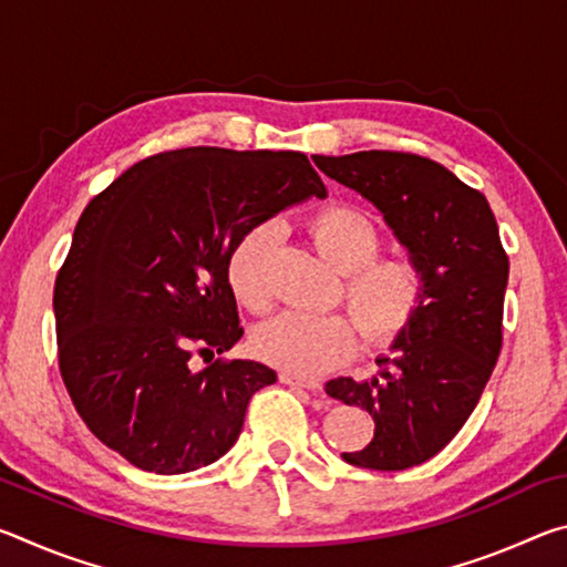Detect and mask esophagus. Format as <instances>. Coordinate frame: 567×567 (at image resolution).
<instances>
[{"instance_id": "1", "label": "esophagus", "mask_w": 567, "mask_h": 567, "mask_svg": "<svg viewBox=\"0 0 567 567\" xmlns=\"http://www.w3.org/2000/svg\"><path fill=\"white\" fill-rule=\"evenodd\" d=\"M280 382L285 385H295V388H305V390H320V380H312V378H300V375H292V372H280Z\"/></svg>"}]
</instances>
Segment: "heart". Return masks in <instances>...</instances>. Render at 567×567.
<instances>
[{
    "mask_svg": "<svg viewBox=\"0 0 567 567\" xmlns=\"http://www.w3.org/2000/svg\"><path fill=\"white\" fill-rule=\"evenodd\" d=\"M315 247L344 272L342 300L372 348H388L412 330L427 300V272L420 257L382 255L375 219L358 207L328 205L307 223ZM280 223L260 219L237 237L227 255L229 290L249 312H265L272 302L270 262L280 243ZM358 332L344 315L285 312L255 332V354L292 375H324L348 362Z\"/></svg>",
    "mask_w": 567,
    "mask_h": 567,
    "instance_id": "heart-1",
    "label": "heart"
}]
</instances>
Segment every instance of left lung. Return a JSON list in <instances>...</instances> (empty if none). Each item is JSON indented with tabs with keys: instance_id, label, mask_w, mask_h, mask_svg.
Returning <instances> with one entry per match:
<instances>
[{
	"instance_id": "obj_1",
	"label": "left lung",
	"mask_w": 567,
	"mask_h": 567,
	"mask_svg": "<svg viewBox=\"0 0 567 567\" xmlns=\"http://www.w3.org/2000/svg\"><path fill=\"white\" fill-rule=\"evenodd\" d=\"M340 185L368 197L427 272V300L412 330L378 360L380 378H338L330 398L368 410L375 435L344 463L408 470L437 455L473 415L503 348L511 260L483 192L437 162L370 150L318 157Z\"/></svg>"
}]
</instances>
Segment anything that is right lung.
Segmentation results:
<instances>
[{
    "label": "right lung",
    "mask_w": 567,
    "mask_h": 567,
    "mask_svg": "<svg viewBox=\"0 0 567 567\" xmlns=\"http://www.w3.org/2000/svg\"><path fill=\"white\" fill-rule=\"evenodd\" d=\"M324 185L300 152L187 147L100 192L54 282L56 360L92 435L134 467L189 473L223 457L249 398L277 380L225 360L243 338L227 255L249 225ZM209 357L205 371L188 362Z\"/></svg>",
    "instance_id": "obj_1"
}]
</instances>
